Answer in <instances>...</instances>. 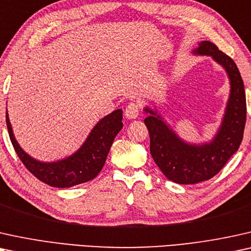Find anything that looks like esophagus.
<instances>
[{"instance_id": "1", "label": "esophagus", "mask_w": 251, "mask_h": 251, "mask_svg": "<svg viewBox=\"0 0 251 251\" xmlns=\"http://www.w3.org/2000/svg\"><path fill=\"white\" fill-rule=\"evenodd\" d=\"M124 113H125L126 118L135 119L140 113V104L138 102L128 103V105L126 106V109H125V111H124Z\"/></svg>"}]
</instances>
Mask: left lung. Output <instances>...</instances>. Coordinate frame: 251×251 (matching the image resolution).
Instances as JSON below:
<instances>
[{"instance_id":"left-lung-1","label":"left lung","mask_w":251,"mask_h":251,"mask_svg":"<svg viewBox=\"0 0 251 251\" xmlns=\"http://www.w3.org/2000/svg\"><path fill=\"white\" fill-rule=\"evenodd\" d=\"M194 52L212 56L225 68L230 80L226 113L213 141L202 146L187 145L151 110L146 109L151 116L145 119L153 160L166 178L181 185L211 179L225 166L241 145L247 119L245 85L234 61L210 41L200 42Z\"/></svg>"}]
</instances>
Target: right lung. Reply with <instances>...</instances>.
I'll return each mask as SVG.
<instances>
[{
    "label": "right lung",
    "instance_id": "obj_1",
    "mask_svg": "<svg viewBox=\"0 0 251 251\" xmlns=\"http://www.w3.org/2000/svg\"><path fill=\"white\" fill-rule=\"evenodd\" d=\"M122 120L123 110H115L100 120L75 155L55 163H41L29 157L19 147L13 136L8 112L5 115L10 140L23 164L40 181L57 188H66L91 181L99 175L104 165L113 140L123 127Z\"/></svg>",
    "mask_w": 251,
    "mask_h": 251
}]
</instances>
